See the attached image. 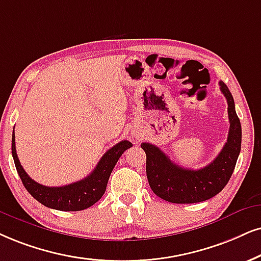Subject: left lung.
<instances>
[{
  "mask_svg": "<svg viewBox=\"0 0 261 261\" xmlns=\"http://www.w3.org/2000/svg\"><path fill=\"white\" fill-rule=\"evenodd\" d=\"M220 91L227 101L230 128L227 141L218 156L200 170L178 166L160 148L142 143L147 155V178L154 194L172 203H195L206 201L220 193L235 170L241 151L242 128L235 111V102L229 89L219 82Z\"/></svg>",
  "mask_w": 261,
  "mask_h": 261,
  "instance_id": "left-lung-1",
  "label": "left lung"
}]
</instances>
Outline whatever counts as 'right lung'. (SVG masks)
I'll use <instances>...</instances> for the list:
<instances>
[{
	"label": "right lung",
	"mask_w": 261,
	"mask_h": 261,
	"mask_svg": "<svg viewBox=\"0 0 261 261\" xmlns=\"http://www.w3.org/2000/svg\"><path fill=\"white\" fill-rule=\"evenodd\" d=\"M130 147H133V143L128 141H121L115 144L103 154L94 171L84 179L64 187H45L35 182L22 169L15 150L14 131L12 136L13 159H14L16 171L26 190L38 202L49 208L58 211H82L96 203L106 191L108 179L115 164L119 160L121 154Z\"/></svg>",
	"instance_id": "right-lung-1"
}]
</instances>
